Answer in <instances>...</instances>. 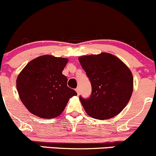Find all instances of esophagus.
<instances>
[{
  "mask_svg": "<svg viewBox=\"0 0 156 156\" xmlns=\"http://www.w3.org/2000/svg\"><path fill=\"white\" fill-rule=\"evenodd\" d=\"M75 90H76V92H77V94H78V95H79V94H80V88L79 87H77L76 89H75Z\"/></svg>",
  "mask_w": 156,
  "mask_h": 156,
  "instance_id": "obj_1",
  "label": "esophagus"
}]
</instances>
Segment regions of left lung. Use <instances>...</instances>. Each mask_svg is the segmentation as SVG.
Instances as JSON below:
<instances>
[{
    "label": "left lung",
    "instance_id": "8db88e82",
    "mask_svg": "<svg viewBox=\"0 0 156 156\" xmlns=\"http://www.w3.org/2000/svg\"><path fill=\"white\" fill-rule=\"evenodd\" d=\"M78 60L92 86L89 98H79L87 114L99 120L119 114L133 93V78L128 67L108 53L80 56Z\"/></svg>",
    "mask_w": 156,
    "mask_h": 156
}]
</instances>
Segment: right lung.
<instances>
[{
    "label": "right lung",
    "instance_id": "add662e5",
    "mask_svg": "<svg viewBox=\"0 0 156 156\" xmlns=\"http://www.w3.org/2000/svg\"><path fill=\"white\" fill-rule=\"evenodd\" d=\"M67 58L44 55L30 61L19 74L16 88L22 103L34 115L54 119L62 114L71 97L77 95L62 75Z\"/></svg>",
    "mask_w": 156,
    "mask_h": 156
}]
</instances>
